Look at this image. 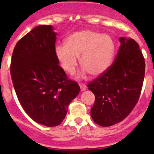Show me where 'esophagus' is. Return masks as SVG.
Segmentation results:
<instances>
[{
    "label": "esophagus",
    "instance_id": "esophagus-1",
    "mask_svg": "<svg viewBox=\"0 0 154 154\" xmlns=\"http://www.w3.org/2000/svg\"><path fill=\"white\" fill-rule=\"evenodd\" d=\"M80 88H81V90H82V91H85L87 88L86 85L84 84V83H80Z\"/></svg>",
    "mask_w": 154,
    "mask_h": 154
}]
</instances>
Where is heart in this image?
<instances>
[{
  "mask_svg": "<svg viewBox=\"0 0 154 154\" xmlns=\"http://www.w3.org/2000/svg\"><path fill=\"white\" fill-rule=\"evenodd\" d=\"M116 43L111 36L93 30H81L70 34L65 45H57L55 55L62 69L73 74L77 58L85 72L100 76L109 69L114 57Z\"/></svg>",
  "mask_w": 154,
  "mask_h": 154,
  "instance_id": "obj_1",
  "label": "heart"
}]
</instances>
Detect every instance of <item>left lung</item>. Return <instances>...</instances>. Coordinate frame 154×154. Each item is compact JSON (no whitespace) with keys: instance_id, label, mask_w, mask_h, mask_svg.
<instances>
[{"instance_id":"obj_1","label":"left lung","mask_w":154,"mask_h":154,"mask_svg":"<svg viewBox=\"0 0 154 154\" xmlns=\"http://www.w3.org/2000/svg\"><path fill=\"white\" fill-rule=\"evenodd\" d=\"M120 42L109 69L87 85L95 95L91 117L103 127L119 123L132 112L143 85L146 63L138 44L131 38L121 37Z\"/></svg>"}]
</instances>
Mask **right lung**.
Returning a JSON list of instances; mask_svg holds the SVG:
<instances>
[{"label":"right lung","mask_w":154,"mask_h":154,"mask_svg":"<svg viewBox=\"0 0 154 154\" xmlns=\"http://www.w3.org/2000/svg\"><path fill=\"white\" fill-rule=\"evenodd\" d=\"M56 32L51 25L35 27L13 49L10 73L18 101L37 123L59 125L80 86L69 79L55 55Z\"/></svg>","instance_id":"1"}]
</instances>
